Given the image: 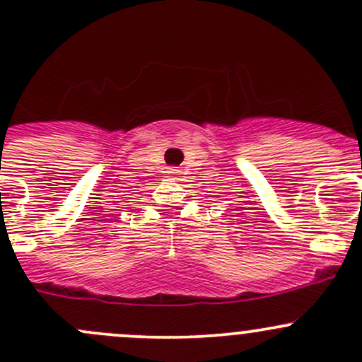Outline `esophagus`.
Wrapping results in <instances>:
<instances>
[{
  "label": "esophagus",
  "instance_id": "esophagus-1",
  "mask_svg": "<svg viewBox=\"0 0 362 362\" xmlns=\"http://www.w3.org/2000/svg\"><path fill=\"white\" fill-rule=\"evenodd\" d=\"M168 173H170V175H177L178 170H177V168H168Z\"/></svg>",
  "mask_w": 362,
  "mask_h": 362
}]
</instances>
